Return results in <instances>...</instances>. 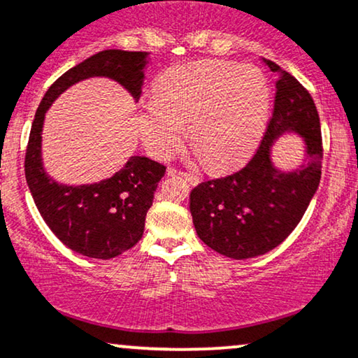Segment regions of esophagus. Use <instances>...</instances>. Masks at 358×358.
<instances>
[{
  "label": "esophagus",
  "mask_w": 358,
  "mask_h": 358,
  "mask_svg": "<svg viewBox=\"0 0 358 358\" xmlns=\"http://www.w3.org/2000/svg\"><path fill=\"white\" fill-rule=\"evenodd\" d=\"M169 175H182V176H185V178H187L188 182L192 183V185H198V183H200V178H198L196 175H193V173H188V171H182V170H175V169H170V170H169Z\"/></svg>",
  "instance_id": "esophagus-1"
}]
</instances>
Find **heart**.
Masks as SVG:
<instances>
[{"mask_svg":"<svg viewBox=\"0 0 358 358\" xmlns=\"http://www.w3.org/2000/svg\"><path fill=\"white\" fill-rule=\"evenodd\" d=\"M271 87L255 66L203 61L171 67L155 84V101L142 102L137 132L157 158H169L189 124V142L210 169L236 165L264 134Z\"/></svg>","mask_w":358,"mask_h":358,"instance_id":"obj_1","label":"heart"}]
</instances>
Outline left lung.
<instances>
[{"instance_id":"left-lung-1","label":"left lung","mask_w":358,"mask_h":358,"mask_svg":"<svg viewBox=\"0 0 358 358\" xmlns=\"http://www.w3.org/2000/svg\"><path fill=\"white\" fill-rule=\"evenodd\" d=\"M275 80L274 110L255 157L236 173L208 180L189 193V213L206 246L231 259H248L274 250L294 231L319 188L322 135L315 103L299 80L262 59ZM286 133L303 138L301 166L280 171L272 147Z\"/></svg>"}]
</instances>
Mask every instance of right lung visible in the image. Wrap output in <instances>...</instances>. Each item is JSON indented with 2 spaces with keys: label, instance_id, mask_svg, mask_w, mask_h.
<instances>
[{
  "label": "right lung",
  "instance_id": "obj_1",
  "mask_svg": "<svg viewBox=\"0 0 358 358\" xmlns=\"http://www.w3.org/2000/svg\"><path fill=\"white\" fill-rule=\"evenodd\" d=\"M150 52L107 49L74 66L44 94L24 158V173L38 210L72 251L96 259H110L134 248L145 228L158 182L165 166L147 157L134 155L110 178L90 185L59 183L43 165V125L48 108L71 85L90 78H108L119 83L137 102L142 94Z\"/></svg>",
  "mask_w": 358,
  "mask_h": 358
}]
</instances>
